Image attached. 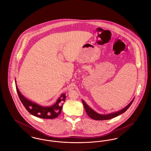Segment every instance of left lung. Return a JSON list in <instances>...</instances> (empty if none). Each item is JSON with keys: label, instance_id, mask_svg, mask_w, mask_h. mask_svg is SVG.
I'll list each match as a JSON object with an SVG mask.
<instances>
[{"label": "left lung", "instance_id": "obj_1", "mask_svg": "<svg viewBox=\"0 0 151 151\" xmlns=\"http://www.w3.org/2000/svg\"><path fill=\"white\" fill-rule=\"evenodd\" d=\"M134 100V99H133L131 101V102L127 106L123 108L122 110H119L117 112H115V113H111V114H105V115H102V114H100L96 113V111H94L93 109H92L89 106H88V105L86 104L84 101L82 100V102H83L84 107L86 109V114L88 115V116L90 118H91L92 119H94V120H97V121H103V120L110 119L116 117V116H118V115L121 114L122 113H123L124 112H125L130 106V105L132 103Z\"/></svg>", "mask_w": 151, "mask_h": 151}]
</instances>
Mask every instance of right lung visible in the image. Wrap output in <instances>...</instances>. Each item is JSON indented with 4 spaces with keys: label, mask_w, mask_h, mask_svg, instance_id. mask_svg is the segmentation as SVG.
I'll list each match as a JSON object with an SVG mask.
<instances>
[{
    "label": "right lung",
    "mask_w": 151,
    "mask_h": 151,
    "mask_svg": "<svg viewBox=\"0 0 151 151\" xmlns=\"http://www.w3.org/2000/svg\"><path fill=\"white\" fill-rule=\"evenodd\" d=\"M16 91L22 104L29 113L37 117L43 119H54L61 113L62 106L65 100V94H63L58 99L57 102L50 107H43L27 100L20 92L16 85Z\"/></svg>",
    "instance_id": "obj_1"
}]
</instances>
